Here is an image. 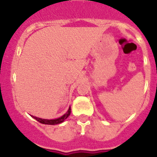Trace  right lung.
<instances>
[{
    "instance_id": "obj_1",
    "label": "right lung",
    "mask_w": 157,
    "mask_h": 157,
    "mask_svg": "<svg viewBox=\"0 0 157 157\" xmlns=\"http://www.w3.org/2000/svg\"><path fill=\"white\" fill-rule=\"evenodd\" d=\"M71 114V107H69L67 112L65 113L63 116H62L61 117L57 118V119H55V120H46V119H41V118H37L36 116H31L32 117L34 118L37 121H38L39 123H43V124H48V125H56V124H59V123H63L67 118Z\"/></svg>"
}]
</instances>
